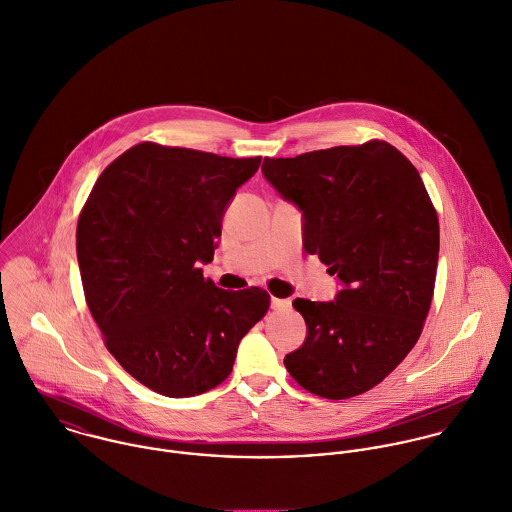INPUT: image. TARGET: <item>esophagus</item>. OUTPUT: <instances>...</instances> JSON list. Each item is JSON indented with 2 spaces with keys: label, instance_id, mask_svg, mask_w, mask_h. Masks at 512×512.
Masks as SVG:
<instances>
[{
  "label": "esophagus",
  "instance_id": "obj_1",
  "mask_svg": "<svg viewBox=\"0 0 512 512\" xmlns=\"http://www.w3.org/2000/svg\"><path fill=\"white\" fill-rule=\"evenodd\" d=\"M291 307V301H287V299H271V308L273 310H285V308Z\"/></svg>",
  "mask_w": 512,
  "mask_h": 512
}]
</instances>
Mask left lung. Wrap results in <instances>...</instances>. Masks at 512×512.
<instances>
[{
  "label": "left lung",
  "mask_w": 512,
  "mask_h": 512,
  "mask_svg": "<svg viewBox=\"0 0 512 512\" xmlns=\"http://www.w3.org/2000/svg\"><path fill=\"white\" fill-rule=\"evenodd\" d=\"M265 180L303 211V247L342 291L293 301L303 346L285 368L310 394L346 400L380 384L415 346L431 307L439 221L408 158L384 140L265 158Z\"/></svg>",
  "instance_id": "obj_1"
}]
</instances>
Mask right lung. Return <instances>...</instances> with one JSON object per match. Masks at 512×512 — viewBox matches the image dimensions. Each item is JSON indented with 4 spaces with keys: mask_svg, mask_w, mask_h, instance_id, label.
Returning <instances> with one entry per match:
<instances>
[{
    "mask_svg": "<svg viewBox=\"0 0 512 512\" xmlns=\"http://www.w3.org/2000/svg\"><path fill=\"white\" fill-rule=\"evenodd\" d=\"M259 164L142 142L106 166L79 215L89 310L108 352L156 394L192 398L219 386L269 308L267 291H223L200 269Z\"/></svg>",
    "mask_w": 512,
    "mask_h": 512,
    "instance_id": "add662e5",
    "label": "right lung"
}]
</instances>
